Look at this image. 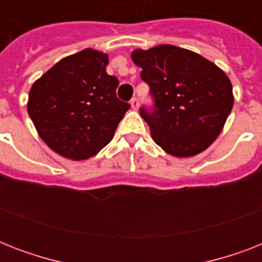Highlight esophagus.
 <instances>
[{"mask_svg": "<svg viewBox=\"0 0 262 262\" xmlns=\"http://www.w3.org/2000/svg\"><path fill=\"white\" fill-rule=\"evenodd\" d=\"M130 106L133 110H137V108H139V99L136 98V96L130 100Z\"/></svg>", "mask_w": 262, "mask_h": 262, "instance_id": "esophagus-1", "label": "esophagus"}]
</instances>
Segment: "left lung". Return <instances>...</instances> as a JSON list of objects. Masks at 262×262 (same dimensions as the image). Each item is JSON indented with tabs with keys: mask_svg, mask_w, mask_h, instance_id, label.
Instances as JSON below:
<instances>
[{
	"mask_svg": "<svg viewBox=\"0 0 262 262\" xmlns=\"http://www.w3.org/2000/svg\"><path fill=\"white\" fill-rule=\"evenodd\" d=\"M132 59L141 68L154 107L140 108L154 141L177 158L205 151L223 130L234 104L227 75L213 62L186 49L160 45L137 49Z\"/></svg>",
	"mask_w": 262,
	"mask_h": 262,
	"instance_id": "obj_1",
	"label": "left lung"
}]
</instances>
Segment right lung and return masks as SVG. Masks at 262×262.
Wrapping results in <instances>:
<instances>
[{
	"label": "right lung",
	"instance_id": "add662e5",
	"mask_svg": "<svg viewBox=\"0 0 262 262\" xmlns=\"http://www.w3.org/2000/svg\"><path fill=\"white\" fill-rule=\"evenodd\" d=\"M108 55L85 49L65 57L32 84L27 110L40 139L58 155L85 160L114 137L129 110L107 75Z\"/></svg>",
	"mask_w": 262,
	"mask_h": 262
}]
</instances>
